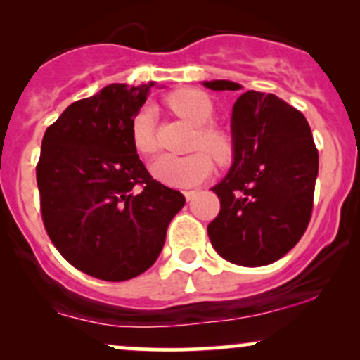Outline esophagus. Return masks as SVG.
<instances>
[{
	"mask_svg": "<svg viewBox=\"0 0 360 360\" xmlns=\"http://www.w3.org/2000/svg\"><path fill=\"white\" fill-rule=\"evenodd\" d=\"M183 194H184V198L188 201H191L194 196H196V191H183Z\"/></svg>",
	"mask_w": 360,
	"mask_h": 360,
	"instance_id": "34e87169",
	"label": "esophagus"
}]
</instances>
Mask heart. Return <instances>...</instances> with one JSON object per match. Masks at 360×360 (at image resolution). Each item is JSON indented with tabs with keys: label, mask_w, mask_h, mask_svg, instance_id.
I'll list each match as a JSON object with an SVG mask.
<instances>
[{
	"label": "heart",
	"mask_w": 360,
	"mask_h": 360,
	"mask_svg": "<svg viewBox=\"0 0 360 360\" xmlns=\"http://www.w3.org/2000/svg\"><path fill=\"white\" fill-rule=\"evenodd\" d=\"M167 106L183 118L186 123L196 128L191 150L186 157L160 155L150 164V172L157 181L172 188H193L203 183L213 172V161L218 166H229L233 159V140L220 130L210 125L213 120V103L208 94L200 89L184 88L169 94ZM131 146L140 155L155 152V117L150 106H143L131 120ZM212 155L210 158L207 154Z\"/></svg>",
	"instance_id": "obj_1"
}]
</instances>
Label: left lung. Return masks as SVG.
Segmentation results:
<instances>
[{
  "label": "left lung",
  "instance_id": "obj_1",
  "mask_svg": "<svg viewBox=\"0 0 360 360\" xmlns=\"http://www.w3.org/2000/svg\"><path fill=\"white\" fill-rule=\"evenodd\" d=\"M238 91L232 81H206ZM233 164L212 188L220 213L208 237L223 259L245 267L276 262L307 230L318 176V150L303 113L276 94L247 91L232 110Z\"/></svg>",
  "mask_w": 360,
  "mask_h": 360
}]
</instances>
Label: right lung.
I'll return each instance as SVG.
<instances>
[{
    "label": "right lung",
    "mask_w": 360,
    "mask_h": 360,
    "mask_svg": "<svg viewBox=\"0 0 360 360\" xmlns=\"http://www.w3.org/2000/svg\"><path fill=\"white\" fill-rule=\"evenodd\" d=\"M150 88L106 86L69 105L42 140L37 184L45 230L69 264L103 281L146 272L186 203L148 174L131 146V120Z\"/></svg>",
    "instance_id": "1"
}]
</instances>
